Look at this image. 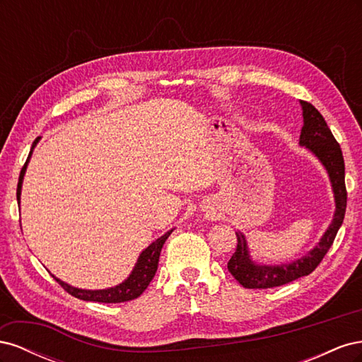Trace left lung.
Wrapping results in <instances>:
<instances>
[{
    "instance_id": "8db88e82",
    "label": "left lung",
    "mask_w": 362,
    "mask_h": 362,
    "mask_svg": "<svg viewBox=\"0 0 362 362\" xmlns=\"http://www.w3.org/2000/svg\"><path fill=\"white\" fill-rule=\"evenodd\" d=\"M300 105L303 112V127L300 131L299 145L308 148L322 161L325 169L327 170L335 198V214L332 223L320 238V243L308 255L296 259L290 262V264H257V262L250 259L245 235L242 233H235L237 249L231 259L228 261V270L231 272V275L245 288H273L288 284L300 276L310 275L327 254V250L334 243L339 226H341L344 221L347 192L344 184V158L341 148H339L338 141L332 136L320 112L306 101H300Z\"/></svg>"
}]
</instances>
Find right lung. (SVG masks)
<instances>
[{
  "label": "right lung",
  "mask_w": 362,
  "mask_h": 362,
  "mask_svg": "<svg viewBox=\"0 0 362 362\" xmlns=\"http://www.w3.org/2000/svg\"><path fill=\"white\" fill-rule=\"evenodd\" d=\"M37 140H39V137L35 140V144H33L28 158L24 164L23 170H21V173H19V181H18V189H16L18 204L21 199V187H23V180L25 175L27 164L30 161L33 148L36 146ZM172 231L173 229H170V231H168L166 234L157 238L156 242H152L144 252H141L133 272H131V275L122 284H119V286H116V287L105 288V290H81V288H75V287L69 286V284L57 279L56 276H54V279L60 284V286L64 288V291H68L69 294L74 296V298L81 299V300L101 302V303H120V302L133 300V299L139 298V296L148 288L149 282L152 281V278H154L157 267H158L161 247H163L164 242L168 240V237L172 234Z\"/></svg>",
  "instance_id": "right-lung-1"
}]
</instances>
